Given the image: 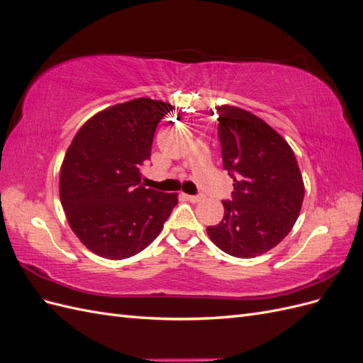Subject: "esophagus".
I'll return each mask as SVG.
<instances>
[{
	"instance_id": "1",
	"label": "esophagus",
	"mask_w": 363,
	"mask_h": 363,
	"mask_svg": "<svg viewBox=\"0 0 363 363\" xmlns=\"http://www.w3.org/2000/svg\"><path fill=\"white\" fill-rule=\"evenodd\" d=\"M186 199H188L191 203H199L203 200V195H186Z\"/></svg>"
}]
</instances>
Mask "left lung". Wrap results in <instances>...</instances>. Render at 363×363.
I'll use <instances>...</instances> for the list:
<instances>
[{
    "instance_id": "left-lung-1",
    "label": "left lung",
    "mask_w": 363,
    "mask_h": 363,
    "mask_svg": "<svg viewBox=\"0 0 363 363\" xmlns=\"http://www.w3.org/2000/svg\"><path fill=\"white\" fill-rule=\"evenodd\" d=\"M224 169L233 179L224 218L208 225L212 242L230 256L251 259L286 238L300 215L304 183L289 144L265 121L236 106L216 107Z\"/></svg>"
}]
</instances>
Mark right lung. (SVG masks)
I'll return each instance as SVG.
<instances>
[{
	"instance_id": "right-lung-1",
	"label": "right lung",
	"mask_w": 363,
	"mask_h": 363,
	"mask_svg": "<svg viewBox=\"0 0 363 363\" xmlns=\"http://www.w3.org/2000/svg\"><path fill=\"white\" fill-rule=\"evenodd\" d=\"M169 103L136 98L95 113L77 131L60 167V203L69 227L95 255L121 260L162 232L177 194L145 189L142 167Z\"/></svg>"
}]
</instances>
